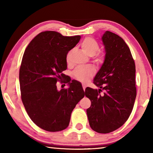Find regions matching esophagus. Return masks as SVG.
Returning a JSON list of instances; mask_svg holds the SVG:
<instances>
[{
  "instance_id": "1",
  "label": "esophagus",
  "mask_w": 153,
  "mask_h": 153,
  "mask_svg": "<svg viewBox=\"0 0 153 153\" xmlns=\"http://www.w3.org/2000/svg\"><path fill=\"white\" fill-rule=\"evenodd\" d=\"M82 88H83V89H84V90L85 91V89H86V85L85 84H82Z\"/></svg>"
}]
</instances>
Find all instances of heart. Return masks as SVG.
<instances>
[{
  "instance_id": "heart-1",
  "label": "heart",
  "mask_w": 153,
  "mask_h": 153,
  "mask_svg": "<svg viewBox=\"0 0 153 153\" xmlns=\"http://www.w3.org/2000/svg\"><path fill=\"white\" fill-rule=\"evenodd\" d=\"M81 47L82 51L87 55L92 56L94 55V62L97 65H100L104 63L105 56L102 53H98L99 50V44L92 37L85 38L81 43ZM71 56V51H69L67 54L66 61L67 63H70ZM95 74L94 69L93 67L88 66L86 67H78L74 71L73 75L75 78L81 82H86L91 77L94 76Z\"/></svg>"
}]
</instances>
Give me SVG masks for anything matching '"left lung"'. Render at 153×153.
Returning <instances> with one entry per match:
<instances>
[{
	"label": "left lung",
	"mask_w": 153,
	"mask_h": 153,
	"mask_svg": "<svg viewBox=\"0 0 153 153\" xmlns=\"http://www.w3.org/2000/svg\"><path fill=\"white\" fill-rule=\"evenodd\" d=\"M102 40L105 59L93 81L100 89L87 87L85 95L91 101L86 110L90 128L107 134L122 126L132 111L136 97V66L129 48L120 36L106 31Z\"/></svg>",
	"instance_id": "obj_1"
}]
</instances>
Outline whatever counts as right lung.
<instances>
[{"instance_id": "1", "label": "right lung", "mask_w": 153, "mask_h": 153, "mask_svg": "<svg viewBox=\"0 0 153 153\" xmlns=\"http://www.w3.org/2000/svg\"><path fill=\"white\" fill-rule=\"evenodd\" d=\"M81 38L64 36L55 31L40 32L31 41L19 68L21 98L25 111L36 126L48 131L66 129L76 105L84 97L80 82L67 79L66 56ZM69 83L58 91L56 82Z\"/></svg>"}]
</instances>
